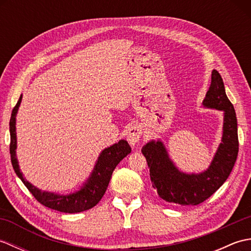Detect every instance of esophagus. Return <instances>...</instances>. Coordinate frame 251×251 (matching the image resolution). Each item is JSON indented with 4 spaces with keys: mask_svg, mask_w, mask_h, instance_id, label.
<instances>
[{
    "mask_svg": "<svg viewBox=\"0 0 251 251\" xmlns=\"http://www.w3.org/2000/svg\"><path fill=\"white\" fill-rule=\"evenodd\" d=\"M142 134V130L139 126H132L127 130V140L131 146H136L140 140V137Z\"/></svg>",
    "mask_w": 251,
    "mask_h": 251,
    "instance_id": "obj_1",
    "label": "esophagus"
}]
</instances>
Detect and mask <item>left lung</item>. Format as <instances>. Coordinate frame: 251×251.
<instances>
[{
  "label": "left lung",
  "mask_w": 251,
  "mask_h": 251,
  "mask_svg": "<svg viewBox=\"0 0 251 251\" xmlns=\"http://www.w3.org/2000/svg\"><path fill=\"white\" fill-rule=\"evenodd\" d=\"M202 106L223 112L221 143L209 166L201 173H183L169 157L161 139L151 140L142 147L150 168L152 186L161 199L173 204L194 206L206 201L230 176L238 153L237 119L234 106L226 94L225 84L217 70H212L211 84Z\"/></svg>",
  "instance_id": "1"
}]
</instances>
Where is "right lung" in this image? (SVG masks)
<instances>
[{"label":"right lung","instance_id":"right-lung-1","mask_svg":"<svg viewBox=\"0 0 251 251\" xmlns=\"http://www.w3.org/2000/svg\"><path fill=\"white\" fill-rule=\"evenodd\" d=\"M23 100V95L20 96L17 104L13 109L12 116L9 121V132H10V159L16 175L23 181L32 195L39 201L42 205L49 207L50 209H55L66 214H76L84 210H88L99 202L104 195L106 188H108L112 173L115 169L123 158L128 155L131 152V148L128 142L122 139L108 148L103 149L99 154L98 159L96 161L95 167L90 176L85 181L82 186L73 193L70 194H59L54 192H47L37 189L32 183L26 180L19 168V163L16 154L17 149V134H16V116L18 113V109Z\"/></svg>","mask_w":251,"mask_h":251}]
</instances>
